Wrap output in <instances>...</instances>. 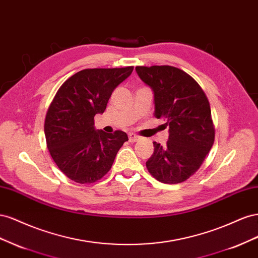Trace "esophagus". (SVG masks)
<instances>
[{
  "mask_svg": "<svg viewBox=\"0 0 258 258\" xmlns=\"http://www.w3.org/2000/svg\"><path fill=\"white\" fill-rule=\"evenodd\" d=\"M128 139H130V142L135 143V142H138L139 139H141V137H139V136L136 135V134H134V133H130V134H128Z\"/></svg>",
  "mask_w": 258,
  "mask_h": 258,
  "instance_id": "34e87169",
  "label": "esophagus"
}]
</instances>
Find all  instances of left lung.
I'll return each instance as SVG.
<instances>
[{"label": "left lung", "instance_id": "left-lung-1", "mask_svg": "<svg viewBox=\"0 0 258 258\" xmlns=\"http://www.w3.org/2000/svg\"><path fill=\"white\" fill-rule=\"evenodd\" d=\"M135 70L153 93L154 116L168 126L166 145L153 143L146 166L161 182L185 181L199 170L214 144L209 100L196 81L178 68L152 66Z\"/></svg>", "mask_w": 258, "mask_h": 258}]
</instances>
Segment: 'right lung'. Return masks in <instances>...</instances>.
<instances>
[{"instance_id": "obj_1", "label": "right lung", "mask_w": 258, "mask_h": 258, "mask_svg": "<svg viewBox=\"0 0 258 258\" xmlns=\"http://www.w3.org/2000/svg\"><path fill=\"white\" fill-rule=\"evenodd\" d=\"M133 67L84 69L69 78L51 101L44 124L47 148L59 170L79 183L97 181L111 168L126 133H106L94 126L114 88Z\"/></svg>"}]
</instances>
